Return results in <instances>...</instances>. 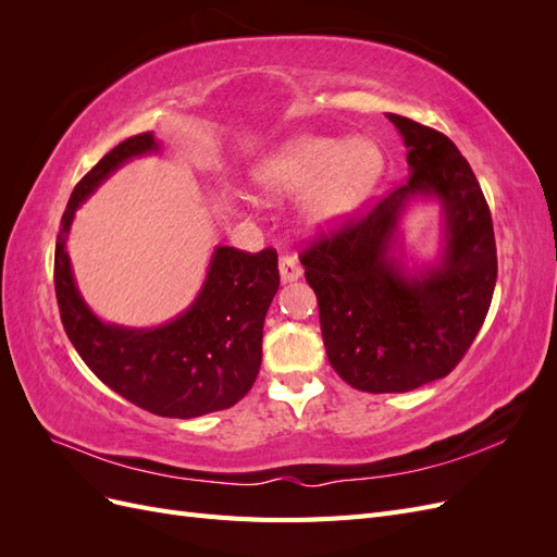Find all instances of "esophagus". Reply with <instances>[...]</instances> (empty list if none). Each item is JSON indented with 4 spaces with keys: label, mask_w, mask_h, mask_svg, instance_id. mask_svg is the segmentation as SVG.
<instances>
[{
    "label": "esophagus",
    "mask_w": 557,
    "mask_h": 557,
    "mask_svg": "<svg viewBox=\"0 0 557 557\" xmlns=\"http://www.w3.org/2000/svg\"><path fill=\"white\" fill-rule=\"evenodd\" d=\"M278 274L283 283H293L297 278H301V267L293 256H281L278 260Z\"/></svg>",
    "instance_id": "esophagus-1"
}]
</instances>
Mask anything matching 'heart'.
<instances>
[{
    "label": "heart",
    "mask_w": 557,
    "mask_h": 557,
    "mask_svg": "<svg viewBox=\"0 0 557 557\" xmlns=\"http://www.w3.org/2000/svg\"><path fill=\"white\" fill-rule=\"evenodd\" d=\"M383 170L385 158L374 139L299 134L267 153L250 178L262 197L272 199L305 190L301 221L313 232H332L358 215Z\"/></svg>",
    "instance_id": "b5f03b06"
}]
</instances>
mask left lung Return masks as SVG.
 Returning a JSON list of instances; mask_svg holds the SVG:
<instances>
[{
  "mask_svg": "<svg viewBox=\"0 0 557 557\" xmlns=\"http://www.w3.org/2000/svg\"><path fill=\"white\" fill-rule=\"evenodd\" d=\"M407 146L409 178L358 223L301 252L332 369L364 393H409L462 360L491 309L497 248L481 185L448 137L387 113ZM441 209L432 263L413 261L400 221Z\"/></svg>",
  "mask_w": 557,
  "mask_h": 557,
  "instance_id": "1",
  "label": "left lung"
}]
</instances>
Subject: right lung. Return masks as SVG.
I'll return each mask as SVG.
<instances>
[{
    "instance_id": "obj_1",
    "label": "right lung",
    "mask_w": 557,
    "mask_h": 557,
    "mask_svg": "<svg viewBox=\"0 0 557 557\" xmlns=\"http://www.w3.org/2000/svg\"><path fill=\"white\" fill-rule=\"evenodd\" d=\"M162 148L153 132L137 134L78 181L55 244V295L66 336L92 374L113 393L164 418H197L237 404L256 383L262 327L278 290V258L215 246L195 299L156 327L107 323L83 299L66 239L78 207L134 158Z\"/></svg>"
}]
</instances>
